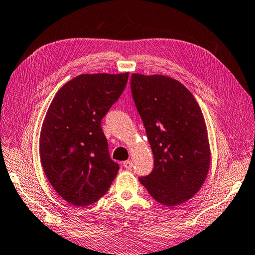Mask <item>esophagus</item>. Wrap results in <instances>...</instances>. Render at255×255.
Segmentation results:
<instances>
[{
	"mask_svg": "<svg viewBox=\"0 0 255 255\" xmlns=\"http://www.w3.org/2000/svg\"><path fill=\"white\" fill-rule=\"evenodd\" d=\"M123 166H124V168H126V169H131V167H132V162H131L130 160L124 161V163H123Z\"/></svg>",
	"mask_w": 255,
	"mask_h": 255,
	"instance_id": "1",
	"label": "esophagus"
}]
</instances>
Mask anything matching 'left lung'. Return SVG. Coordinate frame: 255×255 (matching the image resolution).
I'll return each mask as SVG.
<instances>
[{
  "label": "left lung",
  "mask_w": 255,
  "mask_h": 255,
  "mask_svg": "<svg viewBox=\"0 0 255 255\" xmlns=\"http://www.w3.org/2000/svg\"><path fill=\"white\" fill-rule=\"evenodd\" d=\"M130 86L154 160L139 181L159 203L178 206L200 190L210 168L201 108L188 88L163 75L132 74Z\"/></svg>",
  "instance_id": "1"
}]
</instances>
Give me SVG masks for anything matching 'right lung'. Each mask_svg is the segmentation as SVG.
Returning <instances> with one entry per match:
<instances>
[{
    "label": "right lung",
    "instance_id": "obj_1",
    "mask_svg": "<svg viewBox=\"0 0 255 255\" xmlns=\"http://www.w3.org/2000/svg\"><path fill=\"white\" fill-rule=\"evenodd\" d=\"M128 75H78L58 89L47 109L39 158L54 190L73 206L99 200L117 176L102 119L124 92Z\"/></svg>",
    "mask_w": 255,
    "mask_h": 255
}]
</instances>
